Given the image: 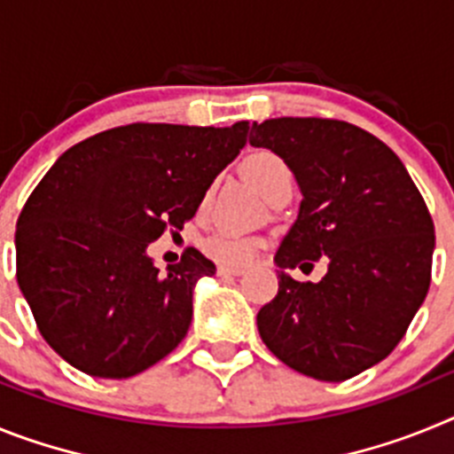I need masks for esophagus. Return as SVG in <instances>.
I'll list each match as a JSON object with an SVG mask.
<instances>
[{
	"mask_svg": "<svg viewBox=\"0 0 454 454\" xmlns=\"http://www.w3.org/2000/svg\"><path fill=\"white\" fill-rule=\"evenodd\" d=\"M243 268H236V266H218V275L220 277H240L243 275Z\"/></svg>",
	"mask_w": 454,
	"mask_h": 454,
	"instance_id": "1",
	"label": "esophagus"
}]
</instances>
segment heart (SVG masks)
Segmentation results:
<instances>
[{"label":"heart","mask_w":454,"mask_h":454,"mask_svg":"<svg viewBox=\"0 0 454 454\" xmlns=\"http://www.w3.org/2000/svg\"><path fill=\"white\" fill-rule=\"evenodd\" d=\"M243 175L256 186L263 198L270 200L279 188H293V170L282 156L270 150H254L240 163ZM259 250V240L254 236L239 234V231L220 230L207 236L204 240V252L211 259L227 266H243L252 262Z\"/></svg>","instance_id":"b5f03b06"}]
</instances>
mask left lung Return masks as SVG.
I'll list each match as a JSON object with an SVG mask.
<instances>
[{
    "label": "left lung",
    "instance_id": "8db88e82",
    "mask_svg": "<svg viewBox=\"0 0 454 454\" xmlns=\"http://www.w3.org/2000/svg\"><path fill=\"white\" fill-rule=\"evenodd\" d=\"M302 191L298 220L275 254L279 291L256 314L268 350L302 375L343 382L393 352L432 279L434 223L395 152L355 124L272 118L252 124ZM325 258L318 285L286 267Z\"/></svg>",
    "mask_w": 454,
    "mask_h": 454
}]
</instances>
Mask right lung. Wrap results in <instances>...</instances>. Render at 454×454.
Listing matches in <instances>:
<instances>
[{
  "instance_id": "right-lung-1",
  "label": "right lung",
  "mask_w": 454,
  "mask_h": 454,
  "mask_svg": "<svg viewBox=\"0 0 454 454\" xmlns=\"http://www.w3.org/2000/svg\"><path fill=\"white\" fill-rule=\"evenodd\" d=\"M250 124L134 122L59 156L15 230L18 284L43 339L70 366L124 380L170 355L192 318V288L215 272L188 247L154 268L147 246L184 230L239 156Z\"/></svg>"
}]
</instances>
